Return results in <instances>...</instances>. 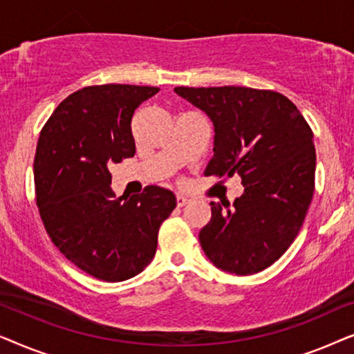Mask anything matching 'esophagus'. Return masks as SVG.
Masks as SVG:
<instances>
[{"label":"esophagus","mask_w":354,"mask_h":354,"mask_svg":"<svg viewBox=\"0 0 354 354\" xmlns=\"http://www.w3.org/2000/svg\"><path fill=\"white\" fill-rule=\"evenodd\" d=\"M188 198L187 196H183V195H177V206L178 207H183L185 205H188Z\"/></svg>","instance_id":"obj_1"}]
</instances>
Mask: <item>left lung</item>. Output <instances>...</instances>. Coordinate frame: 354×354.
<instances>
[{"label": "left lung", "instance_id": "left-lung-1", "mask_svg": "<svg viewBox=\"0 0 354 354\" xmlns=\"http://www.w3.org/2000/svg\"><path fill=\"white\" fill-rule=\"evenodd\" d=\"M174 91L205 111L214 125V156L205 176L236 172L245 187L225 210L211 201V221L200 232L201 248L225 272H261L293 243L311 205L313 130L277 91L248 86H176Z\"/></svg>", "mask_w": 354, "mask_h": 354}]
</instances>
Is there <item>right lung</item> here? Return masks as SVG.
Listing matches in <instances>:
<instances>
[{
  "label": "right lung",
  "instance_id": "right-lung-1",
  "mask_svg": "<svg viewBox=\"0 0 354 354\" xmlns=\"http://www.w3.org/2000/svg\"><path fill=\"white\" fill-rule=\"evenodd\" d=\"M156 86L95 85L67 96L38 138L33 178L43 225L62 254L104 282H122L151 263L176 195L149 185L115 198L109 166L135 154L132 118Z\"/></svg>",
  "mask_w": 354,
  "mask_h": 354
}]
</instances>
